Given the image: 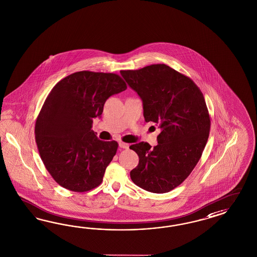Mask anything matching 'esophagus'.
<instances>
[{"label": "esophagus", "instance_id": "1", "mask_svg": "<svg viewBox=\"0 0 257 257\" xmlns=\"http://www.w3.org/2000/svg\"><path fill=\"white\" fill-rule=\"evenodd\" d=\"M119 147H121V148L127 149V148H128V145L125 144V143H123V142H119Z\"/></svg>", "mask_w": 257, "mask_h": 257}]
</instances>
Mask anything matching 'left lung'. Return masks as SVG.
<instances>
[{"label": "left lung", "instance_id": "8db88e82", "mask_svg": "<svg viewBox=\"0 0 257 257\" xmlns=\"http://www.w3.org/2000/svg\"><path fill=\"white\" fill-rule=\"evenodd\" d=\"M120 73L143 101L146 122L159 125L158 146L130 147L139 156L133 183L150 192L174 190L190 176L205 149L210 118L204 95L189 77L164 64Z\"/></svg>", "mask_w": 257, "mask_h": 257}]
</instances>
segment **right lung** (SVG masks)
<instances>
[{"instance_id":"obj_1","label":"right lung","mask_w":257,"mask_h":257,"mask_svg":"<svg viewBox=\"0 0 257 257\" xmlns=\"http://www.w3.org/2000/svg\"><path fill=\"white\" fill-rule=\"evenodd\" d=\"M126 89L114 73L79 71L59 81L37 118L35 134L45 167L63 188L84 192L100 185L116 154L115 141L103 142L93 132L110 95Z\"/></svg>"}]
</instances>
